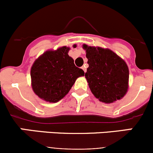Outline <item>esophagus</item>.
<instances>
[{
	"instance_id": "34e87169",
	"label": "esophagus",
	"mask_w": 153,
	"mask_h": 153,
	"mask_svg": "<svg viewBox=\"0 0 153 153\" xmlns=\"http://www.w3.org/2000/svg\"><path fill=\"white\" fill-rule=\"evenodd\" d=\"M81 68H82V69H83V70L84 71V72H86V66H85V65H84V66H83V67H81Z\"/></svg>"
}]
</instances>
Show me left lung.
Returning <instances> with one entry per match:
<instances>
[{
  "instance_id": "1",
  "label": "left lung",
  "mask_w": 153,
  "mask_h": 153,
  "mask_svg": "<svg viewBox=\"0 0 153 153\" xmlns=\"http://www.w3.org/2000/svg\"><path fill=\"white\" fill-rule=\"evenodd\" d=\"M89 67L85 77L94 95L104 103L124 96L128 89L129 69L124 60L109 49L84 44Z\"/></svg>"
}]
</instances>
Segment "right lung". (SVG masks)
Here are the masks:
<instances>
[{
	"mask_svg": "<svg viewBox=\"0 0 153 153\" xmlns=\"http://www.w3.org/2000/svg\"><path fill=\"white\" fill-rule=\"evenodd\" d=\"M69 48L63 47L47 51L40 56L31 69L32 89L39 98L55 103L64 98L75 80L84 75L68 55Z\"/></svg>",
	"mask_w": 153,
	"mask_h": 153,
	"instance_id": "add662e5",
	"label": "right lung"
}]
</instances>
